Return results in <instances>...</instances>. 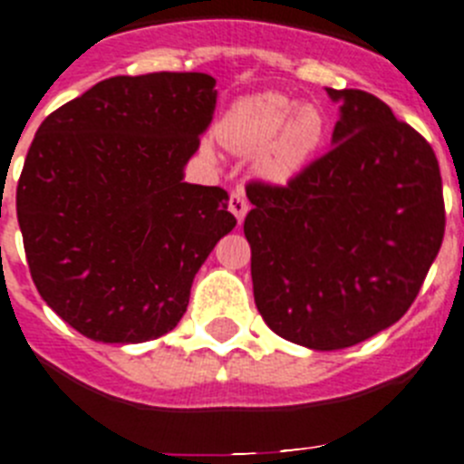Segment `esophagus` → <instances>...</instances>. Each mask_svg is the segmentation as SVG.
<instances>
[{
  "label": "esophagus",
  "mask_w": 464,
  "mask_h": 464,
  "mask_svg": "<svg viewBox=\"0 0 464 464\" xmlns=\"http://www.w3.org/2000/svg\"><path fill=\"white\" fill-rule=\"evenodd\" d=\"M228 209H231L233 217H236L237 221L245 219V215H247V209H249V203H247V198H245L243 188H236V191L231 193V200H228Z\"/></svg>",
  "instance_id": "34e87169"
}]
</instances>
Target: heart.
Wrapping results in <instances>:
<instances>
[{
	"label": "heart",
	"instance_id": "obj_1",
	"mask_svg": "<svg viewBox=\"0 0 464 464\" xmlns=\"http://www.w3.org/2000/svg\"><path fill=\"white\" fill-rule=\"evenodd\" d=\"M219 137L236 151L264 147L259 168L273 179H289L315 154L324 137V116L315 104H301L282 92L237 100L219 123Z\"/></svg>",
	"mask_w": 464,
	"mask_h": 464
}]
</instances>
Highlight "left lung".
Returning a JSON list of instances; mask_svg holds the SVG:
<instances>
[{"label":"left lung","mask_w":464,"mask_h":464,"mask_svg":"<svg viewBox=\"0 0 464 464\" xmlns=\"http://www.w3.org/2000/svg\"><path fill=\"white\" fill-rule=\"evenodd\" d=\"M341 100L334 147L287 184L252 179L245 237L261 317L277 336L341 350L416 301L446 228L432 147L366 91Z\"/></svg>","instance_id":"obj_1"}]
</instances>
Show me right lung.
<instances>
[{
    "instance_id": "obj_1",
    "label": "right lung",
    "mask_w": 464,
    "mask_h": 464,
    "mask_svg": "<svg viewBox=\"0 0 464 464\" xmlns=\"http://www.w3.org/2000/svg\"><path fill=\"white\" fill-rule=\"evenodd\" d=\"M200 72L111 76L48 114L15 188L42 299L98 343L177 327L191 282L236 227L221 187L184 182L215 114Z\"/></svg>"
}]
</instances>
